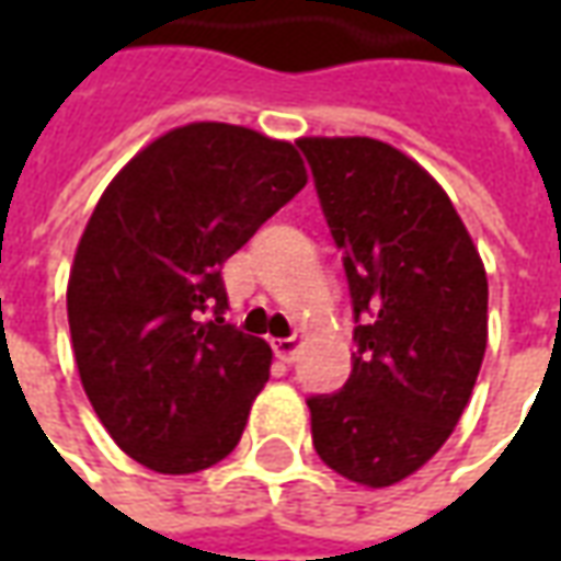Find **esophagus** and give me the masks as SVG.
<instances>
[{
  "label": "esophagus",
  "instance_id": "esophagus-1",
  "mask_svg": "<svg viewBox=\"0 0 561 561\" xmlns=\"http://www.w3.org/2000/svg\"><path fill=\"white\" fill-rule=\"evenodd\" d=\"M270 345H273V352H276V357L279 360H285V364H294V357H297V352H300V345H304V336H279V340H270Z\"/></svg>",
  "mask_w": 561,
  "mask_h": 561
}]
</instances>
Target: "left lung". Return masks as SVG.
<instances>
[{"instance_id":"obj_1","label":"left lung","mask_w":561,"mask_h":561,"mask_svg":"<svg viewBox=\"0 0 561 561\" xmlns=\"http://www.w3.org/2000/svg\"><path fill=\"white\" fill-rule=\"evenodd\" d=\"M342 252L352 376L309 397L312 445L342 478L390 486L445 445L486 352V273L445 188L373 138H300Z\"/></svg>"}]
</instances>
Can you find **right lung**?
<instances>
[{
    "mask_svg": "<svg viewBox=\"0 0 561 561\" xmlns=\"http://www.w3.org/2000/svg\"><path fill=\"white\" fill-rule=\"evenodd\" d=\"M304 185L288 140L192 123L104 188L68 276V328L92 409L140 466L192 474L240 442L273 352L221 318V267Z\"/></svg>",
    "mask_w": 561,
    "mask_h": 561,
    "instance_id": "right-lung-1",
    "label": "right lung"
}]
</instances>
